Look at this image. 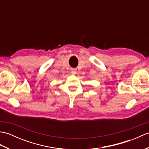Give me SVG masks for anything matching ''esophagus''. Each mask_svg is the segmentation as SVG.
<instances>
[{
    "label": "esophagus",
    "instance_id": "1",
    "mask_svg": "<svg viewBox=\"0 0 149 149\" xmlns=\"http://www.w3.org/2000/svg\"><path fill=\"white\" fill-rule=\"evenodd\" d=\"M70 71H71V73L72 74H75L77 73V70L75 69V68H72L70 70Z\"/></svg>",
    "mask_w": 149,
    "mask_h": 149
}]
</instances>
